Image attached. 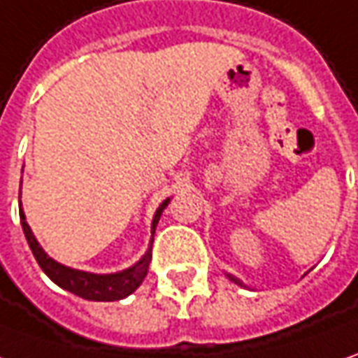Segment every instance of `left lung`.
I'll list each match as a JSON object with an SVG mask.
<instances>
[{
    "mask_svg": "<svg viewBox=\"0 0 358 358\" xmlns=\"http://www.w3.org/2000/svg\"><path fill=\"white\" fill-rule=\"evenodd\" d=\"M225 276H227L231 282H235V284H239V286H245V284H243V282H241L237 276H233V274H225Z\"/></svg>",
    "mask_w": 358,
    "mask_h": 358,
    "instance_id": "1",
    "label": "left lung"
}]
</instances>
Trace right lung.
I'll return each mask as SVG.
<instances>
[{
  "label": "right lung",
  "mask_w": 358,
  "mask_h": 358,
  "mask_svg": "<svg viewBox=\"0 0 358 358\" xmlns=\"http://www.w3.org/2000/svg\"><path fill=\"white\" fill-rule=\"evenodd\" d=\"M19 194H21V189H19ZM169 203L170 198H166L159 206V210L155 211V217H152V223H150L152 237H155V229L159 225L160 215H162V211L166 210ZM19 217H21V227H23V233H25V239L31 250H33V255H35L38 266L62 290L72 292V294H76V296L84 298V300L117 301L127 298L129 294H133V292L137 290L138 286L143 284V280H145V276H147L148 262H150V257H152L150 255V247L133 266H129L125 271L111 272V274H96V272L78 271V268H70L66 264H60V262L50 259L46 255L45 249L35 239L29 223H27L25 211L21 208V199H19ZM150 243H152V239H150Z\"/></svg>",
  "instance_id": "1"
}]
</instances>
